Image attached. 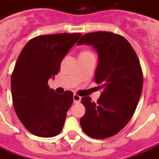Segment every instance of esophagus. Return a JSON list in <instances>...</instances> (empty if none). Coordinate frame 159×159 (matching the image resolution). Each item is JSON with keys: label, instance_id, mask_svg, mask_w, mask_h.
Listing matches in <instances>:
<instances>
[{"label": "esophagus", "instance_id": "obj_1", "mask_svg": "<svg viewBox=\"0 0 159 159\" xmlns=\"http://www.w3.org/2000/svg\"><path fill=\"white\" fill-rule=\"evenodd\" d=\"M73 99H74V103H75V104H77V103H80V102L81 101V97L77 95V94H74Z\"/></svg>", "mask_w": 159, "mask_h": 159}]
</instances>
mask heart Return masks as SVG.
<instances>
[{
	"mask_svg": "<svg viewBox=\"0 0 159 159\" xmlns=\"http://www.w3.org/2000/svg\"><path fill=\"white\" fill-rule=\"evenodd\" d=\"M81 53H90L89 51H83V52H81Z\"/></svg>",
	"mask_w": 159,
	"mask_h": 159,
	"instance_id": "obj_1",
	"label": "heart"
}]
</instances>
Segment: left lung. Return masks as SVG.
I'll use <instances>...</instances> for the list:
<instances>
[{"label":"left lung","instance_id":"8db88e82","mask_svg":"<svg viewBox=\"0 0 159 159\" xmlns=\"http://www.w3.org/2000/svg\"><path fill=\"white\" fill-rule=\"evenodd\" d=\"M78 45H91L98 54L94 80L102 93L97 103L81 99L85 114L80 120L86 134L106 139L123 129L134 114L143 89L139 60L129 41L107 31L88 33Z\"/></svg>","mask_w":159,"mask_h":159}]
</instances>
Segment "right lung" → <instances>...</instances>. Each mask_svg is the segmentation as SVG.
Listing matches in <instances>:
<instances>
[{"label":"right lung","instance_id":"1","mask_svg":"<svg viewBox=\"0 0 159 159\" xmlns=\"http://www.w3.org/2000/svg\"><path fill=\"white\" fill-rule=\"evenodd\" d=\"M82 34H54L36 36L25 45L11 79L13 106L29 132L43 138L59 134L73 93L59 94L48 85L55 79L61 61Z\"/></svg>","mask_w":159,"mask_h":159}]
</instances>
